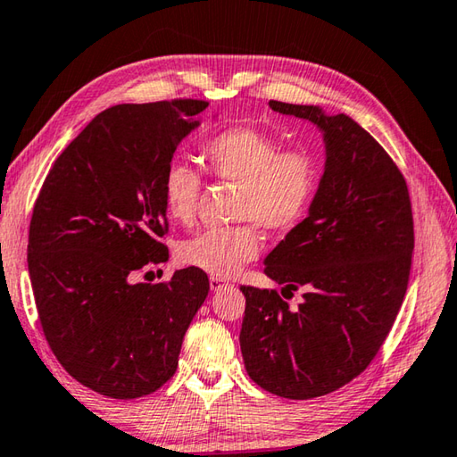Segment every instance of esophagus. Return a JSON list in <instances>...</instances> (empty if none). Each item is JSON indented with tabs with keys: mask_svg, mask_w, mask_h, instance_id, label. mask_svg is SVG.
Returning a JSON list of instances; mask_svg holds the SVG:
<instances>
[{
	"mask_svg": "<svg viewBox=\"0 0 457 457\" xmlns=\"http://www.w3.org/2000/svg\"><path fill=\"white\" fill-rule=\"evenodd\" d=\"M210 286H212V290H220V288H223V286H228V280H223V278H220V276H212Z\"/></svg>",
	"mask_w": 457,
	"mask_h": 457,
	"instance_id": "1",
	"label": "esophagus"
}]
</instances>
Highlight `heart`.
Returning <instances> with one entry per match:
<instances>
[{"instance_id": "obj_1", "label": "heart", "mask_w": 457, "mask_h": 457, "mask_svg": "<svg viewBox=\"0 0 457 457\" xmlns=\"http://www.w3.org/2000/svg\"><path fill=\"white\" fill-rule=\"evenodd\" d=\"M201 159L207 173L236 183V226L205 229L177 247L181 264L212 276H231L260 253V231L286 234L303 221L314 204L320 183V163L304 146L282 149L276 137L256 127H229L207 138ZM199 169L169 165L161 179V197L171 220L189 223L201 195Z\"/></svg>"}]
</instances>
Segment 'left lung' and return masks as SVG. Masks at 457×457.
<instances>
[{
	"mask_svg": "<svg viewBox=\"0 0 457 457\" xmlns=\"http://www.w3.org/2000/svg\"><path fill=\"white\" fill-rule=\"evenodd\" d=\"M272 111L314 122L327 165L308 218L266 258L278 290L242 286L239 332L247 375L284 399L340 389L377 357L407 292L413 212L403 173L346 114L270 100ZM303 289L296 309L284 297Z\"/></svg>",
	"mask_w": 457,
	"mask_h": 457,
	"instance_id": "obj_1",
	"label": "left lung"
}]
</instances>
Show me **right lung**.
<instances>
[{
	"label": "right lung",
	"instance_id": "add662e5",
	"mask_svg": "<svg viewBox=\"0 0 457 457\" xmlns=\"http://www.w3.org/2000/svg\"><path fill=\"white\" fill-rule=\"evenodd\" d=\"M205 100L117 104L54 161L34 204L28 270L52 353L100 395H151L175 375L185 330L210 292L197 268L133 284L167 262L161 179Z\"/></svg>",
	"mask_w": 457,
	"mask_h": 457
}]
</instances>
